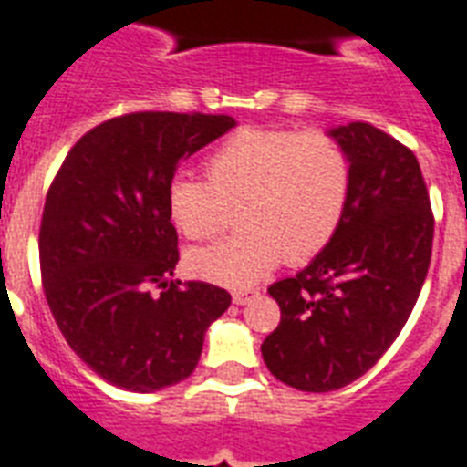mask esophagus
Returning <instances> with one entry per match:
<instances>
[{"instance_id":"1","label":"esophagus","mask_w":467,"mask_h":467,"mask_svg":"<svg viewBox=\"0 0 467 467\" xmlns=\"http://www.w3.org/2000/svg\"><path fill=\"white\" fill-rule=\"evenodd\" d=\"M256 296H259L256 288H237V291H233V300L237 306H247V303H252Z\"/></svg>"}]
</instances>
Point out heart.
Masks as SVG:
<instances>
[{
  "label": "heart",
  "mask_w": 467,
  "mask_h": 467,
  "mask_svg": "<svg viewBox=\"0 0 467 467\" xmlns=\"http://www.w3.org/2000/svg\"><path fill=\"white\" fill-rule=\"evenodd\" d=\"M205 182L174 179L169 218L186 240H215L237 215L240 233L191 252L193 276L249 285L285 264H306L329 244L351 191V161L322 128H244L203 164Z\"/></svg>",
  "instance_id": "1"
}]
</instances>
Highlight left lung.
<instances>
[{
	"label": "left lung",
	"instance_id": "1",
	"mask_svg": "<svg viewBox=\"0 0 467 467\" xmlns=\"http://www.w3.org/2000/svg\"><path fill=\"white\" fill-rule=\"evenodd\" d=\"M329 135L351 161L347 211L306 269L269 288L281 322L262 344L271 373L306 392L344 388L376 366L412 315L434 242L412 150L361 120Z\"/></svg>",
	"mask_w": 467,
	"mask_h": 467
}]
</instances>
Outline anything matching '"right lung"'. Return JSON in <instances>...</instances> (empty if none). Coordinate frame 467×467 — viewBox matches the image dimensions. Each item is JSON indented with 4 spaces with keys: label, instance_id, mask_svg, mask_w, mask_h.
I'll return each mask as SVG.
<instances>
[{
    "label": "right lung",
    "instance_id": "1",
    "mask_svg": "<svg viewBox=\"0 0 467 467\" xmlns=\"http://www.w3.org/2000/svg\"><path fill=\"white\" fill-rule=\"evenodd\" d=\"M234 126L223 113H126L84 133L57 169L38 234L43 293L106 383L155 392L189 378L205 329L233 303L218 285L171 281L167 191L186 157Z\"/></svg>",
    "mask_w": 467,
    "mask_h": 467
}]
</instances>
